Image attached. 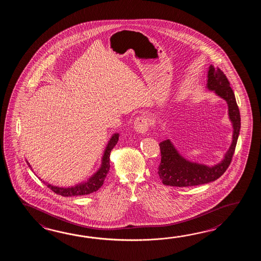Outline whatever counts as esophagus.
Here are the masks:
<instances>
[{"mask_svg": "<svg viewBox=\"0 0 261 261\" xmlns=\"http://www.w3.org/2000/svg\"><path fill=\"white\" fill-rule=\"evenodd\" d=\"M133 128L135 129V132L140 134H144L147 132V129L149 128V120L147 119V117H139L135 119Z\"/></svg>", "mask_w": 261, "mask_h": 261, "instance_id": "obj_1", "label": "esophagus"}]
</instances>
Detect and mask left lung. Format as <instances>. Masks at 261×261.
I'll list each match as a JSON object with an SVG mask.
<instances>
[{
  "label": "left lung",
  "instance_id": "left-lung-1",
  "mask_svg": "<svg viewBox=\"0 0 261 261\" xmlns=\"http://www.w3.org/2000/svg\"><path fill=\"white\" fill-rule=\"evenodd\" d=\"M206 88L226 100L228 118L232 124V141L223 160L214 166H207L185 159L174 147L170 139L160 143L161 162L159 167V175L165 186L192 187L210 183L217 180L227 171L232 159L241 128V116L235 95L229 82L219 68L209 66Z\"/></svg>",
  "mask_w": 261,
  "mask_h": 261
}]
</instances>
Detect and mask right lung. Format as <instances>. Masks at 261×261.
Masks as SVG:
<instances>
[{
    "instance_id": "obj_1",
    "label": "right lung",
    "mask_w": 261,
    "mask_h": 261,
    "mask_svg": "<svg viewBox=\"0 0 261 261\" xmlns=\"http://www.w3.org/2000/svg\"><path fill=\"white\" fill-rule=\"evenodd\" d=\"M119 137V133H114L112 135L111 138L109 140L108 144L106 145V149L103 151V155L101 158V163L100 167L98 169V171L93 173L90 177L81 183L76 184L73 187H68V188H62V187H58V186H53L50 184L44 182L46 185L48 189L54 191L56 194L61 195L63 197H72V196H82V195H88L97 191L102 186L105 182L107 173L109 172L110 169V153L112 149L115 147L117 144ZM29 167L32 169L28 161ZM33 170V169H32ZM41 179V178H39ZM42 181V179H41Z\"/></svg>"
}]
</instances>
